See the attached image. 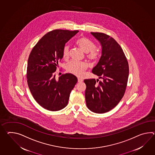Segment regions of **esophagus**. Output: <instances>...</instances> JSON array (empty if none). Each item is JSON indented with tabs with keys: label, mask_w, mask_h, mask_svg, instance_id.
Masks as SVG:
<instances>
[{
	"label": "esophagus",
	"mask_w": 155,
	"mask_h": 155,
	"mask_svg": "<svg viewBox=\"0 0 155 155\" xmlns=\"http://www.w3.org/2000/svg\"><path fill=\"white\" fill-rule=\"evenodd\" d=\"M83 81V80L82 79H81V78H78V82H82Z\"/></svg>",
	"instance_id": "34e87169"
}]
</instances>
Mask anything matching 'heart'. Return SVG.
Listing matches in <instances>:
<instances>
[{
  "label": "heart",
  "mask_w": 155,
  "mask_h": 155,
  "mask_svg": "<svg viewBox=\"0 0 155 155\" xmlns=\"http://www.w3.org/2000/svg\"><path fill=\"white\" fill-rule=\"evenodd\" d=\"M76 44L83 52L87 53V56L88 58L97 61L101 56L100 51L94 49L96 45L93 41L89 39L81 37L78 38L76 41ZM62 57L64 59H67L69 57V47L65 45L62 51ZM88 67V64L87 62H71L67 65V70L68 72L78 77H81Z\"/></svg>",
  "instance_id": "1"
}]
</instances>
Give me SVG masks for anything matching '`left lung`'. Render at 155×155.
<instances>
[{"mask_svg":"<svg viewBox=\"0 0 155 155\" xmlns=\"http://www.w3.org/2000/svg\"><path fill=\"white\" fill-rule=\"evenodd\" d=\"M102 46V55L92 73L99 79H84L88 108L96 114L112 110L124 97L127 84L129 66L120 45L110 35L91 32Z\"/></svg>","mask_w":155,"mask_h":155,"instance_id":"obj_1","label":"left lung"}]
</instances>
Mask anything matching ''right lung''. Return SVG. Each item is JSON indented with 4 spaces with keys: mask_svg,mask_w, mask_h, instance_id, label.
Wrapping results in <instances>:
<instances>
[{
    "mask_svg": "<svg viewBox=\"0 0 155 155\" xmlns=\"http://www.w3.org/2000/svg\"><path fill=\"white\" fill-rule=\"evenodd\" d=\"M78 31L55 29L48 32L32 49L28 61V85L32 96L43 108L51 111L67 106L70 93L78 81L76 76L65 73L55 78L59 61L65 44Z\"/></svg>",
    "mask_w": 155,
    "mask_h": 155,
    "instance_id": "add662e5",
    "label": "right lung"
}]
</instances>
